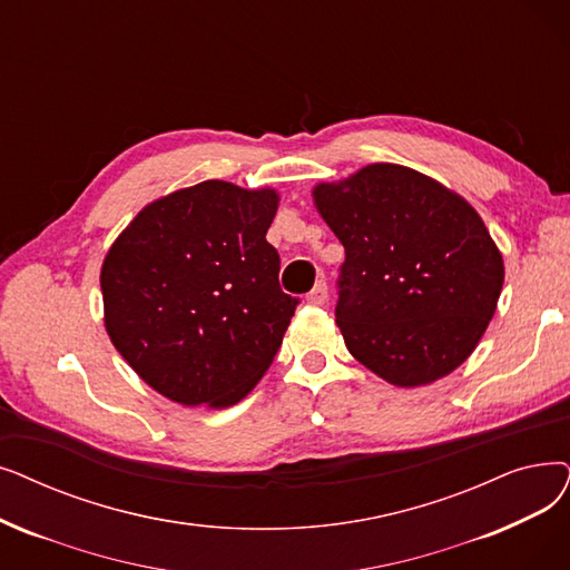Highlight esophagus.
<instances>
[{
	"label": "esophagus",
	"instance_id": "34e87169",
	"mask_svg": "<svg viewBox=\"0 0 570 570\" xmlns=\"http://www.w3.org/2000/svg\"><path fill=\"white\" fill-rule=\"evenodd\" d=\"M326 301H328L326 282H316V286L307 293V303L309 305H326Z\"/></svg>",
	"mask_w": 570,
	"mask_h": 570
}]
</instances>
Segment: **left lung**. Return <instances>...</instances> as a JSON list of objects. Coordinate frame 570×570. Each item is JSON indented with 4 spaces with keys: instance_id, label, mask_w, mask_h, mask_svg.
Returning <instances> with one entry per match:
<instances>
[{
    "instance_id": "8db88e82",
    "label": "left lung",
    "mask_w": 570,
    "mask_h": 570,
    "mask_svg": "<svg viewBox=\"0 0 570 570\" xmlns=\"http://www.w3.org/2000/svg\"><path fill=\"white\" fill-rule=\"evenodd\" d=\"M314 205L344 246L335 321L358 363L389 384L422 386L473 354L505 272L461 195L416 169L375 163L318 184Z\"/></svg>"
}]
</instances>
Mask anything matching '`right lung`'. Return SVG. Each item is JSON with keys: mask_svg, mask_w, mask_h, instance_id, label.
<instances>
[{"mask_svg": "<svg viewBox=\"0 0 570 570\" xmlns=\"http://www.w3.org/2000/svg\"><path fill=\"white\" fill-rule=\"evenodd\" d=\"M279 195L203 181L144 207L105 258V326L165 399L230 407L275 361L298 298L265 239Z\"/></svg>", "mask_w": 570, "mask_h": 570, "instance_id": "right-lung-1", "label": "right lung"}]
</instances>
